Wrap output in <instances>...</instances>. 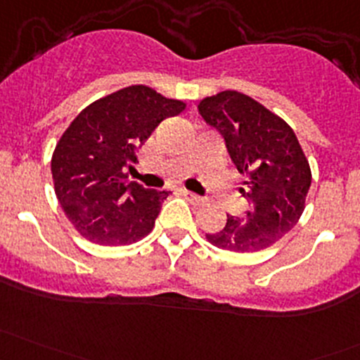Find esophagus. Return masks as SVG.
I'll return each mask as SVG.
<instances>
[{"instance_id": "esophagus-1", "label": "esophagus", "mask_w": 360, "mask_h": 360, "mask_svg": "<svg viewBox=\"0 0 360 360\" xmlns=\"http://www.w3.org/2000/svg\"><path fill=\"white\" fill-rule=\"evenodd\" d=\"M181 193H183L184 197L188 198V200H191L193 203H197V205H200V203H203V198L200 197V195L193 193V191H190V190H181Z\"/></svg>"}]
</instances>
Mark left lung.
I'll return each mask as SVG.
<instances>
[{"mask_svg":"<svg viewBox=\"0 0 360 360\" xmlns=\"http://www.w3.org/2000/svg\"><path fill=\"white\" fill-rule=\"evenodd\" d=\"M198 112L223 136L228 155L248 179L240 193L249 202L242 217L230 216L207 240L231 252H257L291 231L311 184L308 160L294 130L281 116L237 90L205 97Z\"/></svg>","mask_w":360,"mask_h":360,"instance_id":"obj_1","label":"left lung"}]
</instances>
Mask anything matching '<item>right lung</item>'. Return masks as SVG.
Masks as SVG:
<instances>
[{
    "mask_svg": "<svg viewBox=\"0 0 360 360\" xmlns=\"http://www.w3.org/2000/svg\"><path fill=\"white\" fill-rule=\"evenodd\" d=\"M186 104L132 85L79 112L52 157L56 195L72 226L99 245H130L155 226L167 191L148 190L125 174L136 150Z\"/></svg>",
    "mask_w": 360,
    "mask_h": 360,
    "instance_id": "right-lung-1",
    "label": "right lung"
}]
</instances>
